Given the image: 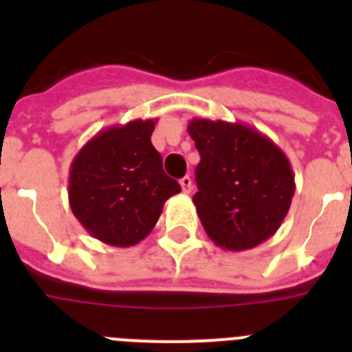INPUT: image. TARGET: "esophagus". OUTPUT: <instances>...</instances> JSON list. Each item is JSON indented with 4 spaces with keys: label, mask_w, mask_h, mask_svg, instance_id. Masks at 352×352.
I'll return each instance as SVG.
<instances>
[{
    "label": "esophagus",
    "mask_w": 352,
    "mask_h": 352,
    "mask_svg": "<svg viewBox=\"0 0 352 352\" xmlns=\"http://www.w3.org/2000/svg\"><path fill=\"white\" fill-rule=\"evenodd\" d=\"M179 185H182V188H183V192H185V194H190V192H192V178H190V176H185V178L179 179Z\"/></svg>",
    "instance_id": "obj_1"
}]
</instances>
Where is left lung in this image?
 Instances as JSON below:
<instances>
[{
	"label": "left lung",
	"mask_w": 352,
	"mask_h": 352,
	"mask_svg": "<svg viewBox=\"0 0 352 352\" xmlns=\"http://www.w3.org/2000/svg\"><path fill=\"white\" fill-rule=\"evenodd\" d=\"M188 133L201 155L192 201L206 234L231 252L272 238L296 190L284 151L243 123L194 118Z\"/></svg>",
	"instance_id": "obj_1"
}]
</instances>
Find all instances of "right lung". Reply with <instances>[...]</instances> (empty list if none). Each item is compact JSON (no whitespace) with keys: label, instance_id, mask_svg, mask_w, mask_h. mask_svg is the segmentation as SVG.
<instances>
[{"label":"right lung","instance_id":"add662e5","mask_svg":"<svg viewBox=\"0 0 352 352\" xmlns=\"http://www.w3.org/2000/svg\"><path fill=\"white\" fill-rule=\"evenodd\" d=\"M155 123L133 120L100 130L72 160V213L102 243L138 245L153 231L167 199L182 192L151 144Z\"/></svg>","mask_w":352,"mask_h":352}]
</instances>
